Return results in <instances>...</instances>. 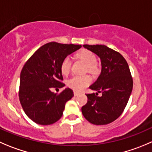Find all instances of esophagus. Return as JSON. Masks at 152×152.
Returning <instances> with one entry per match:
<instances>
[{
	"label": "esophagus",
	"instance_id": "obj_1",
	"mask_svg": "<svg viewBox=\"0 0 152 152\" xmlns=\"http://www.w3.org/2000/svg\"><path fill=\"white\" fill-rule=\"evenodd\" d=\"M73 94H74V96H78L79 94V93L78 92V91H74V92H73Z\"/></svg>",
	"mask_w": 152,
	"mask_h": 152
}]
</instances>
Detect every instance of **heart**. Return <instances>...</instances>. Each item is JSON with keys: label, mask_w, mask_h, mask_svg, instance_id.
I'll return each instance as SVG.
<instances>
[{"label": "heart", "mask_w": 152, "mask_h": 152, "mask_svg": "<svg viewBox=\"0 0 152 152\" xmlns=\"http://www.w3.org/2000/svg\"><path fill=\"white\" fill-rule=\"evenodd\" d=\"M76 56L87 64L88 71L91 72V73H94L96 71L97 66L96 64V58L92 52L88 50H82L76 53ZM70 67H71V61L68 57H66L61 61V66H60L61 73L63 75H67L70 73ZM91 83V78L89 76H74L67 81V85L70 88L77 91H82Z\"/></svg>", "instance_id": "1"}]
</instances>
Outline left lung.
Instances as JSON below:
<instances>
[{"mask_svg": "<svg viewBox=\"0 0 152 152\" xmlns=\"http://www.w3.org/2000/svg\"><path fill=\"white\" fill-rule=\"evenodd\" d=\"M99 57L102 70L90 86L96 94H87L88 102L82 106L85 118L94 125H107L117 120L124 110L133 88V79L124 57L105 45H83ZM98 92H102L99 97Z\"/></svg>", "mask_w": 152, "mask_h": 152, "instance_id": "8db88e82", "label": "left lung"}]
</instances>
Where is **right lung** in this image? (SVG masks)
<instances>
[{
	"label": "right lung",
	"instance_id": "1",
	"mask_svg": "<svg viewBox=\"0 0 152 152\" xmlns=\"http://www.w3.org/2000/svg\"><path fill=\"white\" fill-rule=\"evenodd\" d=\"M81 48L50 42L37 50L25 63L20 72L19 99L25 113L37 124H53L62 116L66 102L73 96V90L67 88L57 94L50 88L65 85L61 82V61Z\"/></svg>",
	"mask_w": 152,
	"mask_h": 152
}]
</instances>
